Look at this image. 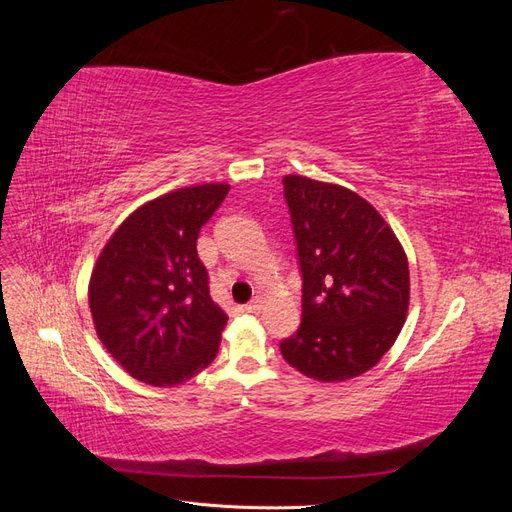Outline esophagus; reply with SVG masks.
Segmentation results:
<instances>
[{
    "label": "esophagus",
    "instance_id": "1",
    "mask_svg": "<svg viewBox=\"0 0 512 512\" xmlns=\"http://www.w3.org/2000/svg\"><path fill=\"white\" fill-rule=\"evenodd\" d=\"M260 309H262V297H260V294L245 305V312H250V314H258Z\"/></svg>",
    "mask_w": 512,
    "mask_h": 512
}]
</instances>
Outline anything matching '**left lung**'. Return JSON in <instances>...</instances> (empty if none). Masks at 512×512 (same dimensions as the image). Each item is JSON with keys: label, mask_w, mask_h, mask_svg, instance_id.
<instances>
[{"label": "left lung", "mask_w": 512, "mask_h": 512, "mask_svg": "<svg viewBox=\"0 0 512 512\" xmlns=\"http://www.w3.org/2000/svg\"><path fill=\"white\" fill-rule=\"evenodd\" d=\"M282 181L303 275V320L280 344L282 356L320 382L356 378L389 352L406 322V252L356 192L301 175Z\"/></svg>", "instance_id": "1"}]
</instances>
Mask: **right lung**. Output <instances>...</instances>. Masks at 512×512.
Returning <instances> with one entry per match:
<instances>
[{
    "label": "right lung",
    "instance_id": "right-lung-1",
    "mask_svg": "<svg viewBox=\"0 0 512 512\" xmlns=\"http://www.w3.org/2000/svg\"><path fill=\"white\" fill-rule=\"evenodd\" d=\"M228 190L205 183L149 200L98 256L91 318L104 348L136 380L177 386L218 354L228 316L211 299L196 239Z\"/></svg>",
    "mask_w": 512,
    "mask_h": 512
}]
</instances>
